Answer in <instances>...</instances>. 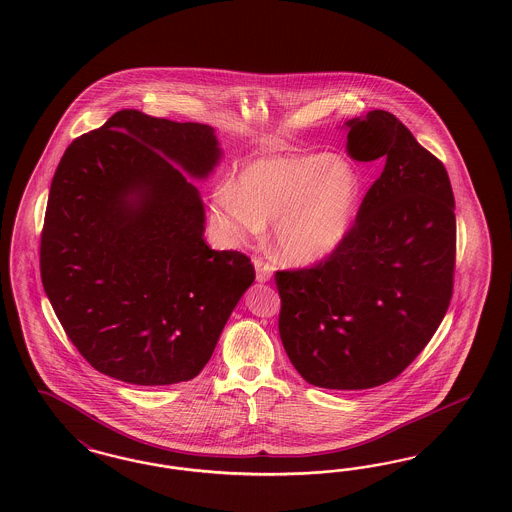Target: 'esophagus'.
<instances>
[{
    "instance_id": "esophagus-1",
    "label": "esophagus",
    "mask_w": 512,
    "mask_h": 512,
    "mask_svg": "<svg viewBox=\"0 0 512 512\" xmlns=\"http://www.w3.org/2000/svg\"><path fill=\"white\" fill-rule=\"evenodd\" d=\"M253 265H255L257 282H270V278H272V266L268 265V263H265L261 257H255V259H253Z\"/></svg>"
}]
</instances>
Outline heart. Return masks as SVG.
Masks as SVG:
<instances>
[{
    "label": "heart",
    "mask_w": 512,
    "mask_h": 512,
    "mask_svg": "<svg viewBox=\"0 0 512 512\" xmlns=\"http://www.w3.org/2000/svg\"><path fill=\"white\" fill-rule=\"evenodd\" d=\"M359 177L327 153L255 160L238 185L223 183L212 194L215 225L236 242L274 225V249L289 265L327 259L352 229Z\"/></svg>",
    "instance_id": "1"
}]
</instances>
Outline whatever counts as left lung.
Segmentation results:
<instances>
[{"instance_id": "1", "label": "left lung", "mask_w": 512, "mask_h": 512, "mask_svg": "<svg viewBox=\"0 0 512 512\" xmlns=\"http://www.w3.org/2000/svg\"><path fill=\"white\" fill-rule=\"evenodd\" d=\"M348 126V155L382 160L352 229L327 259L278 270L280 336L318 388L369 389L397 378L435 335L456 266L454 193L441 160L395 115Z\"/></svg>"}]
</instances>
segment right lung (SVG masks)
<instances>
[{"label": "right lung", "mask_w": 512, "mask_h": 512, "mask_svg": "<svg viewBox=\"0 0 512 512\" xmlns=\"http://www.w3.org/2000/svg\"><path fill=\"white\" fill-rule=\"evenodd\" d=\"M221 159L212 126L117 111L66 149L41 232L45 293L73 346L136 386L193 380L255 280L240 251L204 240L189 181Z\"/></svg>", "instance_id": "1"}]
</instances>
